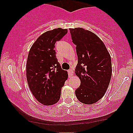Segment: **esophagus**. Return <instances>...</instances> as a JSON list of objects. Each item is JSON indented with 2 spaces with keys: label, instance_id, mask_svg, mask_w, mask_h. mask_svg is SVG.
Listing matches in <instances>:
<instances>
[{
  "label": "esophagus",
  "instance_id": "34e87169",
  "mask_svg": "<svg viewBox=\"0 0 133 133\" xmlns=\"http://www.w3.org/2000/svg\"><path fill=\"white\" fill-rule=\"evenodd\" d=\"M68 74H69V77H71L73 76V74H74V72H73L72 69H69L68 71Z\"/></svg>",
  "mask_w": 133,
  "mask_h": 133
}]
</instances>
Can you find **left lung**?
Returning a JSON list of instances; mask_svg holds the SVG:
<instances>
[{
	"instance_id": "left-lung-1",
	"label": "left lung",
	"mask_w": 133,
	"mask_h": 133,
	"mask_svg": "<svg viewBox=\"0 0 133 133\" xmlns=\"http://www.w3.org/2000/svg\"><path fill=\"white\" fill-rule=\"evenodd\" d=\"M78 57L76 75L81 81L75 91L77 99L92 104L104 95L112 75L111 56L95 34L81 27L69 29Z\"/></svg>"
}]
</instances>
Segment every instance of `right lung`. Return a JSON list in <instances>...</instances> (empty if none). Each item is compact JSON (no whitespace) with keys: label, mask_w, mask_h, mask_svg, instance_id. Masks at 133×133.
<instances>
[{"label":"right lung","mask_w":133,"mask_h":133,"mask_svg":"<svg viewBox=\"0 0 133 133\" xmlns=\"http://www.w3.org/2000/svg\"><path fill=\"white\" fill-rule=\"evenodd\" d=\"M68 29H54L41 34L32 44L26 64V76L32 94L39 103L51 106L59 101L61 88L68 78L62 69L54 50L55 43Z\"/></svg>","instance_id":"obj_1"}]
</instances>
